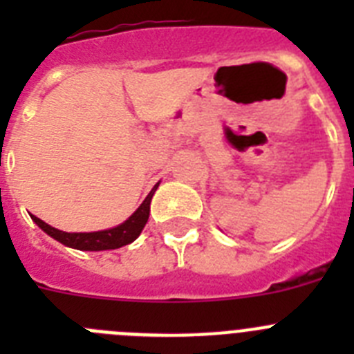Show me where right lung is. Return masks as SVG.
Here are the masks:
<instances>
[{
    "mask_svg": "<svg viewBox=\"0 0 354 354\" xmlns=\"http://www.w3.org/2000/svg\"><path fill=\"white\" fill-rule=\"evenodd\" d=\"M159 183L156 184L150 193L147 195V198L143 200L142 205H140L133 214L127 218L124 223L117 225L113 228H106V230H97V232H64V230H58V228L51 227L46 221H42L37 216L30 214L31 220L35 221L44 232L51 236L53 239H56L62 245L68 246V248L81 250V252H102V250H115L120 248V246H126L129 243H133L134 239H138V236L142 234L143 227H145L147 220H149L150 214V200L154 196L156 189H158Z\"/></svg>",
    "mask_w": 354,
    "mask_h": 354,
    "instance_id": "1",
    "label": "right lung"
}]
</instances>
